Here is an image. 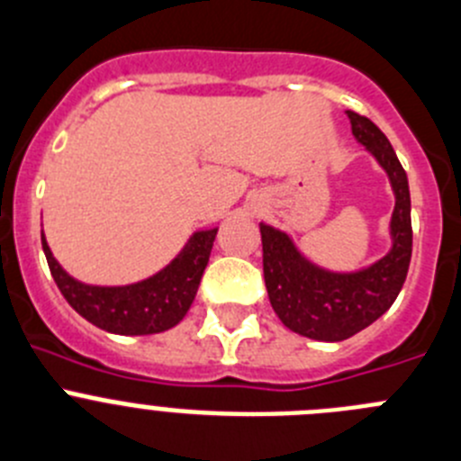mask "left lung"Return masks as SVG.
<instances>
[{
	"instance_id": "1",
	"label": "left lung",
	"mask_w": 461,
	"mask_h": 461,
	"mask_svg": "<svg viewBox=\"0 0 461 461\" xmlns=\"http://www.w3.org/2000/svg\"><path fill=\"white\" fill-rule=\"evenodd\" d=\"M347 114L356 140L375 153L391 176L397 200L391 222L393 250L367 271L338 276L308 264L287 234L261 225L264 282L273 310L289 330L323 342L351 338L391 308L409 273L413 246L411 197L404 167L375 122L358 112L349 110Z\"/></svg>"
}]
</instances>
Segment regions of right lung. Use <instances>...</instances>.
Segmentation results:
<instances>
[{
    "mask_svg": "<svg viewBox=\"0 0 461 461\" xmlns=\"http://www.w3.org/2000/svg\"><path fill=\"white\" fill-rule=\"evenodd\" d=\"M41 240L61 296L80 317L107 333L151 335L176 326L190 310L209 264L215 230L194 234L165 271L131 287H91L73 280L57 264L45 236H41Z\"/></svg>",
    "mask_w": 461,
    "mask_h": 461,
    "instance_id": "add662e5",
    "label": "right lung"
}]
</instances>
